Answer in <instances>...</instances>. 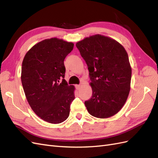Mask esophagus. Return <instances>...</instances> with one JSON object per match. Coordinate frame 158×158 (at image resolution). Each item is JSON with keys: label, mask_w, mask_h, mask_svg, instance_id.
<instances>
[{"label": "esophagus", "mask_w": 158, "mask_h": 158, "mask_svg": "<svg viewBox=\"0 0 158 158\" xmlns=\"http://www.w3.org/2000/svg\"><path fill=\"white\" fill-rule=\"evenodd\" d=\"M80 87H81V85H76V88L78 90H79L80 89Z\"/></svg>", "instance_id": "34e87169"}]
</instances>
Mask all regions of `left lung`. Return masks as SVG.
Returning a JSON list of instances; mask_svg holds the SVG:
<instances>
[{
    "label": "left lung",
    "mask_w": 158,
    "mask_h": 158,
    "mask_svg": "<svg viewBox=\"0 0 158 158\" xmlns=\"http://www.w3.org/2000/svg\"><path fill=\"white\" fill-rule=\"evenodd\" d=\"M89 72L92 96L85 102L88 113L106 118L116 114L131 89L132 69L124 47L107 36L95 34L76 43Z\"/></svg>",
    "instance_id": "left-lung-1"
}]
</instances>
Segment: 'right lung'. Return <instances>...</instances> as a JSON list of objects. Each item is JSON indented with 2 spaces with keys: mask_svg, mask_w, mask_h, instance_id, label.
Here are the masks:
<instances>
[{
  "mask_svg": "<svg viewBox=\"0 0 158 158\" xmlns=\"http://www.w3.org/2000/svg\"><path fill=\"white\" fill-rule=\"evenodd\" d=\"M73 48V43L51 38L33 45L23 58L21 80L27 101L47 123L59 124L69 116L75 87L59 80L64 77V60Z\"/></svg>",
  "mask_w": 158,
  "mask_h": 158,
  "instance_id": "add662e5",
  "label": "right lung"
}]
</instances>
